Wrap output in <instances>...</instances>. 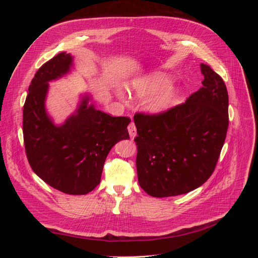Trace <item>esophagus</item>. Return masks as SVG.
<instances>
[{
    "instance_id": "obj_1",
    "label": "esophagus",
    "mask_w": 258,
    "mask_h": 258,
    "mask_svg": "<svg viewBox=\"0 0 258 258\" xmlns=\"http://www.w3.org/2000/svg\"><path fill=\"white\" fill-rule=\"evenodd\" d=\"M128 131H129V135H130L131 139H134L137 136V128H136V124L134 122L129 123Z\"/></svg>"
}]
</instances>
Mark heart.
I'll use <instances>...</instances> for the list:
<instances>
[{"mask_svg":"<svg viewBox=\"0 0 258 258\" xmlns=\"http://www.w3.org/2000/svg\"><path fill=\"white\" fill-rule=\"evenodd\" d=\"M170 84V76L156 72L132 82L129 90L137 99H147L145 101L146 111L152 114H161L173 107L177 101L178 91L171 87Z\"/></svg>","mask_w":258,"mask_h":258,"instance_id":"1","label":"heart"}]
</instances>
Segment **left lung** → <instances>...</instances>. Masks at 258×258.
I'll return each mask as SVG.
<instances>
[{
  "instance_id": "1",
  "label": "left lung",
  "mask_w": 258,
  "mask_h": 258,
  "mask_svg": "<svg viewBox=\"0 0 258 258\" xmlns=\"http://www.w3.org/2000/svg\"><path fill=\"white\" fill-rule=\"evenodd\" d=\"M204 87L161 114L137 113L139 184L163 198L198 188L212 175L228 129V92L222 77L201 63Z\"/></svg>"
}]
</instances>
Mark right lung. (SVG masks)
<instances>
[{
	"instance_id": "1",
	"label": "right lung",
	"mask_w": 258,
	"mask_h": 258,
	"mask_svg": "<svg viewBox=\"0 0 258 258\" xmlns=\"http://www.w3.org/2000/svg\"><path fill=\"white\" fill-rule=\"evenodd\" d=\"M72 66L71 54L60 52L35 73L23 105V141L31 168L45 183L64 194L86 195L99 185L111 148L129 139L131 119L96 110L85 96L63 124H54L45 108L48 82Z\"/></svg>"
}]
</instances>
